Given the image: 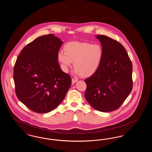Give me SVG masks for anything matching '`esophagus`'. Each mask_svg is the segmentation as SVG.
Segmentation results:
<instances>
[{"instance_id":"34e87169","label":"esophagus","mask_w":152,"mask_h":152,"mask_svg":"<svg viewBox=\"0 0 152 152\" xmlns=\"http://www.w3.org/2000/svg\"><path fill=\"white\" fill-rule=\"evenodd\" d=\"M78 81V80L76 79H72V81L73 84H74V83H76L77 81Z\"/></svg>"}]
</instances>
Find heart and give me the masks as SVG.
<instances>
[{
	"instance_id": "b5f03b06",
	"label": "heart",
	"mask_w": 152,
	"mask_h": 152,
	"mask_svg": "<svg viewBox=\"0 0 152 152\" xmlns=\"http://www.w3.org/2000/svg\"><path fill=\"white\" fill-rule=\"evenodd\" d=\"M64 50L58 51V53L62 69L67 72L74 62V72L83 77L90 76L96 72L104 55L100 45L88 42H69L64 45Z\"/></svg>"
}]
</instances>
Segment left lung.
I'll return each instance as SVG.
<instances>
[{
	"instance_id": "obj_1",
	"label": "left lung",
	"mask_w": 152,
	"mask_h": 152,
	"mask_svg": "<svg viewBox=\"0 0 152 152\" xmlns=\"http://www.w3.org/2000/svg\"><path fill=\"white\" fill-rule=\"evenodd\" d=\"M104 52L98 69L85 80V97L97 110L108 112L120 107L133 88L132 63L122 44L98 35Z\"/></svg>"
}]
</instances>
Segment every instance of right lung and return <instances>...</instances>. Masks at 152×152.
<instances>
[{"mask_svg": "<svg viewBox=\"0 0 152 152\" xmlns=\"http://www.w3.org/2000/svg\"><path fill=\"white\" fill-rule=\"evenodd\" d=\"M62 44L52 34L40 36L26 45L14 68L15 93L28 108L45 113L63 100L72 80L62 71L58 53Z\"/></svg>", "mask_w": 152, "mask_h": 152, "instance_id": "add662e5", "label": "right lung"}]
</instances>
